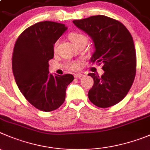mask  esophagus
<instances>
[{"label": "esophagus", "mask_w": 150, "mask_h": 150, "mask_svg": "<svg viewBox=\"0 0 150 150\" xmlns=\"http://www.w3.org/2000/svg\"><path fill=\"white\" fill-rule=\"evenodd\" d=\"M82 76H83V74H80V73H77V74H74V77L75 78H81Z\"/></svg>", "instance_id": "1"}]
</instances>
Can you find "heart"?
<instances>
[{
  "mask_svg": "<svg viewBox=\"0 0 150 150\" xmlns=\"http://www.w3.org/2000/svg\"><path fill=\"white\" fill-rule=\"evenodd\" d=\"M69 38L71 40V42L76 45V47L79 45H82V44H85L86 45L87 42H88V37L84 34L80 33V32H71L69 35ZM58 41H57L54 45V50L56 51L57 48ZM68 68L71 70H76L79 68V64L76 62H69L68 64Z\"/></svg>",
  "mask_w": 150,
  "mask_h": 150,
  "instance_id": "obj_1",
  "label": "heart"
}]
</instances>
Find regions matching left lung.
Segmentation results:
<instances>
[{"instance_id": "obj_1", "label": "left lung", "mask_w": 150, "mask_h": 150, "mask_svg": "<svg viewBox=\"0 0 150 150\" xmlns=\"http://www.w3.org/2000/svg\"><path fill=\"white\" fill-rule=\"evenodd\" d=\"M74 25L93 40V63L102 64V76L88 74L93 85L88 92L90 101L99 108L116 105L129 92L136 72V53L132 35L121 22L105 15L73 21Z\"/></svg>"}]
</instances>
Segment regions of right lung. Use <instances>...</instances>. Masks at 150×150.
Here are the masks:
<instances>
[{"instance_id":"1","label":"right lung","mask_w":150,"mask_h":150,"mask_svg":"<svg viewBox=\"0 0 150 150\" xmlns=\"http://www.w3.org/2000/svg\"><path fill=\"white\" fill-rule=\"evenodd\" d=\"M52 21L37 23L18 37L12 55V71L17 85L31 105L50 112L59 108L65 99L72 74L53 76L48 60L54 57V45L67 30Z\"/></svg>"}]
</instances>
